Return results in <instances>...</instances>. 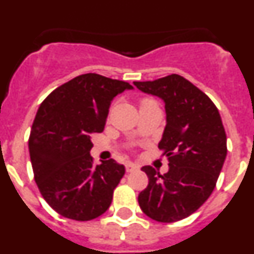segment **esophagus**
I'll return each mask as SVG.
<instances>
[{"label":"esophagus","instance_id":"34e87169","mask_svg":"<svg viewBox=\"0 0 254 254\" xmlns=\"http://www.w3.org/2000/svg\"><path fill=\"white\" fill-rule=\"evenodd\" d=\"M126 172L127 173H132V172H136V170L138 169L137 165H134V164L132 163H126Z\"/></svg>","mask_w":254,"mask_h":254}]
</instances>
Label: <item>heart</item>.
Listing matches in <instances>:
<instances>
[{"mask_svg":"<svg viewBox=\"0 0 254 254\" xmlns=\"http://www.w3.org/2000/svg\"><path fill=\"white\" fill-rule=\"evenodd\" d=\"M149 102H154V100H151V99H142V100H141V104H142V103H149Z\"/></svg>","mask_w":254,"mask_h":254,"instance_id":"b5f03b06","label":"heart"}]
</instances>
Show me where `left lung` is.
I'll list each match as a JSON object with an SVG mask.
<instances>
[{"mask_svg": "<svg viewBox=\"0 0 254 254\" xmlns=\"http://www.w3.org/2000/svg\"><path fill=\"white\" fill-rule=\"evenodd\" d=\"M133 84L165 103L159 149L169 161L163 176L150 165L141 168L149 185L138 194V205L155 221H179L198 210L216 186L228 151L221 117L203 91L177 73Z\"/></svg>", "mask_w": 254, "mask_h": 254, "instance_id": "left-lung-1", "label": "left lung"}]
</instances>
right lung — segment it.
<instances>
[{
	"mask_svg": "<svg viewBox=\"0 0 254 254\" xmlns=\"http://www.w3.org/2000/svg\"><path fill=\"white\" fill-rule=\"evenodd\" d=\"M126 81L84 73L42 102L29 136V152L40 194L61 216L76 221L109 208L125 167L113 159L94 164L91 137L104 129L111 102L131 89Z\"/></svg>",
	"mask_w": 254,
	"mask_h": 254,
	"instance_id": "obj_1",
	"label": "right lung"
}]
</instances>
